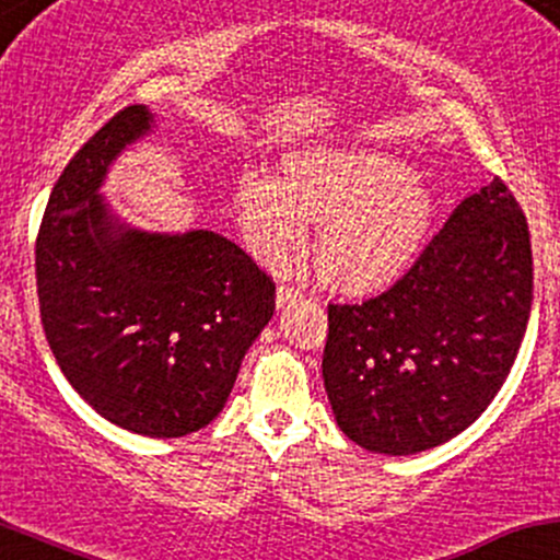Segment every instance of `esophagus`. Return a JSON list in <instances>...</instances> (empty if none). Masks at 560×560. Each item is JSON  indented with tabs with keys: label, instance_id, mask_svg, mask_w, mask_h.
<instances>
[{
	"label": "esophagus",
	"instance_id": "34e87169",
	"mask_svg": "<svg viewBox=\"0 0 560 560\" xmlns=\"http://www.w3.org/2000/svg\"><path fill=\"white\" fill-rule=\"evenodd\" d=\"M299 299H301V291H299V288L280 285V288H278V296H275V304H278V310H285V306L296 304Z\"/></svg>",
	"mask_w": 560,
	"mask_h": 560
}]
</instances>
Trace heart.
<instances>
[{
    "label": "heart",
    "mask_w": 560,
    "mask_h": 560,
    "mask_svg": "<svg viewBox=\"0 0 560 560\" xmlns=\"http://www.w3.org/2000/svg\"><path fill=\"white\" fill-rule=\"evenodd\" d=\"M285 177L246 172L235 209L264 259L299 248L306 219L323 224L314 259L323 280L343 293L388 285L418 259L436 198L410 163L375 148H304L285 155Z\"/></svg>",
    "instance_id": "obj_1"
}]
</instances>
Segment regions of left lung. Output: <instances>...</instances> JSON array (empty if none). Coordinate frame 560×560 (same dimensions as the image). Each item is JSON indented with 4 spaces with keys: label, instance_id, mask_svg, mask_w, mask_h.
<instances>
[{
    "label": "left lung",
    "instance_id": "left-lung-1",
    "mask_svg": "<svg viewBox=\"0 0 560 560\" xmlns=\"http://www.w3.org/2000/svg\"><path fill=\"white\" fill-rule=\"evenodd\" d=\"M529 312V228L494 177L397 285L328 306L323 378L338 429L383 455L450 442L505 383Z\"/></svg>",
    "mask_w": 560,
    "mask_h": 560
}]
</instances>
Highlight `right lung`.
I'll list each match as a JSON object with an SVG mask.
<instances>
[{
  "label": "right lung",
  "instance_id": "add662e5",
  "mask_svg": "<svg viewBox=\"0 0 560 560\" xmlns=\"http://www.w3.org/2000/svg\"><path fill=\"white\" fill-rule=\"evenodd\" d=\"M153 131L155 113L129 105L73 155L36 237V288L79 397L131 433L177 439L222 412L275 282L219 232H148L113 211L100 192L113 161Z\"/></svg>",
  "mask_w": 560,
  "mask_h": 560
}]
</instances>
